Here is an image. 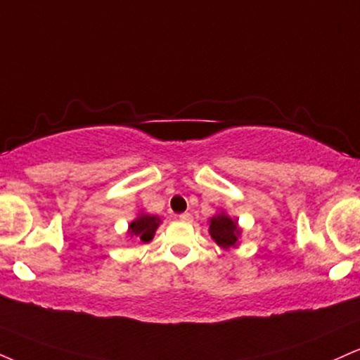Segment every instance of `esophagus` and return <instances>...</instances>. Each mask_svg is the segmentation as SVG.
<instances>
[{
	"label": "esophagus",
	"instance_id": "34e87169",
	"mask_svg": "<svg viewBox=\"0 0 360 360\" xmlns=\"http://www.w3.org/2000/svg\"><path fill=\"white\" fill-rule=\"evenodd\" d=\"M179 219H181V221H184V223H191L193 216L189 213H183V214H179Z\"/></svg>",
	"mask_w": 360,
	"mask_h": 360
}]
</instances>
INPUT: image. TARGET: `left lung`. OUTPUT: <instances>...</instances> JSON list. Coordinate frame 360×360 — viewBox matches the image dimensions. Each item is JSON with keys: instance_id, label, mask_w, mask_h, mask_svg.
Masks as SVG:
<instances>
[{"instance_id": "8db88e82", "label": "left lung", "mask_w": 360, "mask_h": 360, "mask_svg": "<svg viewBox=\"0 0 360 360\" xmlns=\"http://www.w3.org/2000/svg\"><path fill=\"white\" fill-rule=\"evenodd\" d=\"M207 226H210V236L219 248L229 250L238 248L240 245V238L243 235V229L238 224L236 218H231L224 211H219L214 216L207 219Z\"/></svg>"}]
</instances>
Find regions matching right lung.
Wrapping results in <instances>:
<instances>
[{
  "mask_svg": "<svg viewBox=\"0 0 360 360\" xmlns=\"http://www.w3.org/2000/svg\"><path fill=\"white\" fill-rule=\"evenodd\" d=\"M162 223V219L155 214H149L141 211L137 214V218L131 221L127 228L129 238H134V240L142 241V243H149L153 241L155 235V229L159 228V224Z\"/></svg>",
  "mask_w": 360,
  "mask_h": 360,
  "instance_id": "1",
  "label": "right lung"
}]
</instances>
